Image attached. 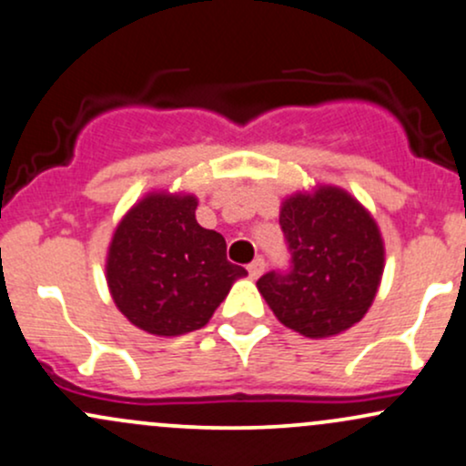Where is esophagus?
Here are the masks:
<instances>
[{
    "label": "esophagus",
    "instance_id": "obj_1",
    "mask_svg": "<svg viewBox=\"0 0 466 466\" xmlns=\"http://www.w3.org/2000/svg\"><path fill=\"white\" fill-rule=\"evenodd\" d=\"M264 268H266V261L261 259V258H258V259H253L248 264V275H250V279H258V277L264 273Z\"/></svg>",
    "mask_w": 466,
    "mask_h": 466
}]
</instances>
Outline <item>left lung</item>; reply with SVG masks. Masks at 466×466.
I'll return each instance as SVG.
<instances>
[{
  "instance_id": "left-lung-1",
  "label": "left lung",
  "mask_w": 466,
  "mask_h": 466,
  "mask_svg": "<svg viewBox=\"0 0 466 466\" xmlns=\"http://www.w3.org/2000/svg\"><path fill=\"white\" fill-rule=\"evenodd\" d=\"M289 270H270L258 289L290 330L326 339L348 330L372 306L385 266L374 218L339 187L286 198L279 213Z\"/></svg>"
}]
</instances>
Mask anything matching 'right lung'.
I'll use <instances>...</instances> for the list:
<instances>
[{"label":"right lung","mask_w":466,"mask_h":466,"mask_svg":"<svg viewBox=\"0 0 466 466\" xmlns=\"http://www.w3.org/2000/svg\"><path fill=\"white\" fill-rule=\"evenodd\" d=\"M191 193L154 191L125 213L107 250L116 308L140 330L177 337L200 330L247 275L227 259V242L196 219Z\"/></svg>","instance_id":"right-lung-1"}]
</instances>
